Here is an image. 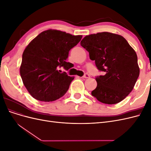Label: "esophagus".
Segmentation results:
<instances>
[{
  "mask_svg": "<svg viewBox=\"0 0 151 151\" xmlns=\"http://www.w3.org/2000/svg\"><path fill=\"white\" fill-rule=\"evenodd\" d=\"M89 75L88 74H87V73H86V74H85L84 76H83V78H86V79H87V78H89Z\"/></svg>",
  "mask_w": 151,
  "mask_h": 151,
  "instance_id": "34e87169",
  "label": "esophagus"
}]
</instances>
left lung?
<instances>
[{
  "label": "left lung",
  "instance_id": "left-lung-1",
  "mask_svg": "<svg viewBox=\"0 0 151 151\" xmlns=\"http://www.w3.org/2000/svg\"><path fill=\"white\" fill-rule=\"evenodd\" d=\"M81 45L104 75L96 77L97 87L91 94L99 101L116 104L133 89L139 76L137 56L123 36L108 32L86 36Z\"/></svg>",
  "mask_w": 151,
  "mask_h": 151
}]
</instances>
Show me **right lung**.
I'll return each mask as SVG.
<instances>
[{"label":"right lung","instance_id":"right-lung-1","mask_svg":"<svg viewBox=\"0 0 151 151\" xmlns=\"http://www.w3.org/2000/svg\"><path fill=\"white\" fill-rule=\"evenodd\" d=\"M83 36L58 30L43 31L33 39L22 53L20 74L29 94L42 101H53L63 96L74 77L59 68L70 69L67 62L70 50Z\"/></svg>","mask_w":151,"mask_h":151}]
</instances>
